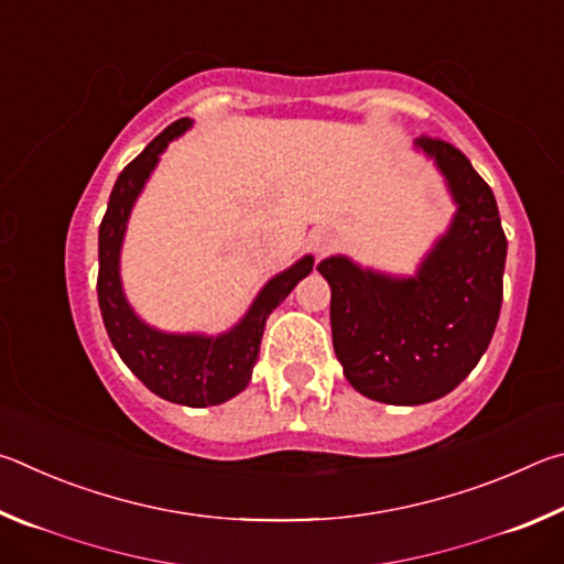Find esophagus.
Returning <instances> with one entry per match:
<instances>
[{"instance_id":"34e87169","label":"esophagus","mask_w":564,"mask_h":564,"mask_svg":"<svg viewBox=\"0 0 564 564\" xmlns=\"http://www.w3.org/2000/svg\"><path fill=\"white\" fill-rule=\"evenodd\" d=\"M336 243H338V238L330 231V228H318V231L311 236V248H313V253H318V256L330 253L333 248H336Z\"/></svg>"}]
</instances>
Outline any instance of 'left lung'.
Listing matches in <instances>:
<instances>
[{"label": "left lung", "mask_w": 564, "mask_h": 564, "mask_svg": "<svg viewBox=\"0 0 564 564\" xmlns=\"http://www.w3.org/2000/svg\"><path fill=\"white\" fill-rule=\"evenodd\" d=\"M441 171L455 214L413 275L362 269L330 256L318 271L330 285L333 348L360 395L423 405L451 393L488 350L502 305L505 241L492 188L441 139H415Z\"/></svg>", "instance_id": "obj_1"}]
</instances>
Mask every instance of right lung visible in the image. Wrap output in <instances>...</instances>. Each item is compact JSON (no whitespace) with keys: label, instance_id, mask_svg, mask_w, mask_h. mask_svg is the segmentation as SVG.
<instances>
[{"label":"right lung","instance_id":"1","mask_svg":"<svg viewBox=\"0 0 564 564\" xmlns=\"http://www.w3.org/2000/svg\"><path fill=\"white\" fill-rule=\"evenodd\" d=\"M191 119H178L164 129L111 188L107 214L99 226V308L104 326L127 368L151 393L169 403L208 408L231 400L251 380L259 360L265 321L285 301L301 279L313 271V256H303L291 269L275 273L256 295L246 316L218 336L206 333H166L137 316L121 285V246L131 208L154 174L171 141L191 129Z\"/></svg>","mask_w":564,"mask_h":564}]
</instances>
